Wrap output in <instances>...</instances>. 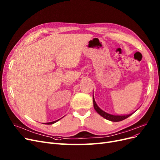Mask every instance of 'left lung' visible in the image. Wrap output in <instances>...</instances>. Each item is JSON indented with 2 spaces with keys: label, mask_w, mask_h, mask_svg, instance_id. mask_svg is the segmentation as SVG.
Masks as SVG:
<instances>
[{
  "label": "left lung",
  "mask_w": 160,
  "mask_h": 160,
  "mask_svg": "<svg viewBox=\"0 0 160 160\" xmlns=\"http://www.w3.org/2000/svg\"><path fill=\"white\" fill-rule=\"evenodd\" d=\"M93 108L95 109V110L97 111V113L98 114H99L102 117H103V118H105V119H108L109 121H113V122H119V121H121L124 119H127L128 117H130L131 115H132L134 113L128 114V115H112V114H109L108 113H106L104 111H103L102 109H100L98 105H97L95 99L93 98Z\"/></svg>",
  "instance_id": "obj_1"
}]
</instances>
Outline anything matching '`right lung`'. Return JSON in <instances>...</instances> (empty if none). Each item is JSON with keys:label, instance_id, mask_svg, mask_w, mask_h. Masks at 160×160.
<instances>
[{"label": "right lung", "instance_id": "right-lung-1", "mask_svg": "<svg viewBox=\"0 0 160 160\" xmlns=\"http://www.w3.org/2000/svg\"><path fill=\"white\" fill-rule=\"evenodd\" d=\"M60 119H58V120H57V121H52V122H46L45 124H46V125H52V124H54V123H55L56 122H57L58 121H59Z\"/></svg>", "mask_w": 160, "mask_h": 160}]
</instances>
